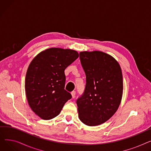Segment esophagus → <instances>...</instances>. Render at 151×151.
<instances>
[{"mask_svg": "<svg viewBox=\"0 0 151 151\" xmlns=\"http://www.w3.org/2000/svg\"><path fill=\"white\" fill-rule=\"evenodd\" d=\"M71 96H72V98H73V99H74V98L75 97V96H76V92H75V91L71 92Z\"/></svg>", "mask_w": 151, "mask_h": 151, "instance_id": "obj_1", "label": "esophagus"}]
</instances>
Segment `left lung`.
<instances>
[{
	"label": "left lung",
	"instance_id": "obj_1",
	"mask_svg": "<svg viewBox=\"0 0 151 151\" xmlns=\"http://www.w3.org/2000/svg\"><path fill=\"white\" fill-rule=\"evenodd\" d=\"M80 58L86 84L83 96L76 101L79 119L88 126L99 125L109 119L120 105L122 70L118 62L104 52L82 51Z\"/></svg>",
	"mask_w": 151,
	"mask_h": 151
}]
</instances>
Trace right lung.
<instances>
[{"instance_id": "1", "label": "right lung", "mask_w": 151, "mask_h": 151, "mask_svg": "<svg viewBox=\"0 0 151 151\" xmlns=\"http://www.w3.org/2000/svg\"><path fill=\"white\" fill-rule=\"evenodd\" d=\"M79 57L76 51L51 47L31 61L25 79V90L32 110L44 120L59 114L71 98L65 90V69Z\"/></svg>"}]
</instances>
